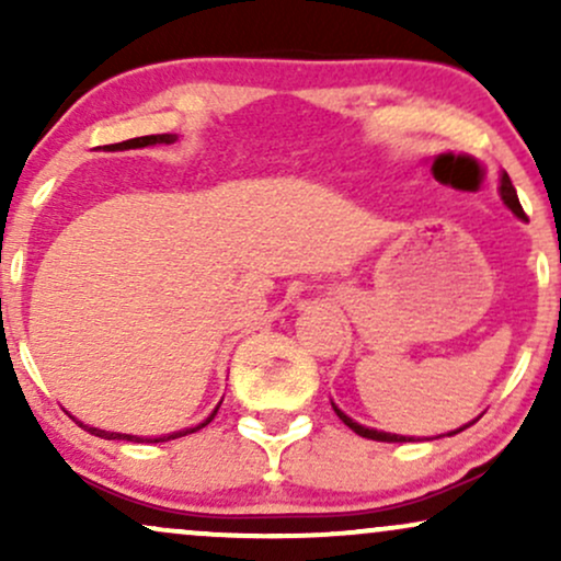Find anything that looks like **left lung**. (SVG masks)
<instances>
[{"instance_id":"8db88e82","label":"left lung","mask_w":561,"mask_h":561,"mask_svg":"<svg viewBox=\"0 0 561 561\" xmlns=\"http://www.w3.org/2000/svg\"><path fill=\"white\" fill-rule=\"evenodd\" d=\"M499 195H501V199H504V205L508 210H512L514 216L517 218H523L525 221V210H523V205H519V199H517V192H514V186H512V179H508V173L504 171L501 173V186H499ZM332 409H334V414L340 416V420H343L347 427L353 430V433L356 435H362V437H369V440H379V443H409V440H414V437H409V435H396V433H382V430H375V427H364V424H358L356 420H351V416L345 414L343 409H340L337 403H332ZM472 424V422H469ZM469 424H465V427H459V430H454V433H448V435H456V433H461V430H467ZM443 437V435H440Z\"/></svg>"}]
</instances>
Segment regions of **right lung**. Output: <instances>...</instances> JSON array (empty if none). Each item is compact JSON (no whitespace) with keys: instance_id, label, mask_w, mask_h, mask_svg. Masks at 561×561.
I'll return each mask as SVG.
<instances>
[{"instance_id":"1","label":"right lung","mask_w":561,"mask_h":561,"mask_svg":"<svg viewBox=\"0 0 561 561\" xmlns=\"http://www.w3.org/2000/svg\"><path fill=\"white\" fill-rule=\"evenodd\" d=\"M176 139H179L176 134H150V137H137V139H126V141H118V145H107V150H139V147H150V145H173V141H176ZM218 405H221V403H218ZM218 405H216L214 411H210L208 416H205L203 422L195 424V427H184V430H179V433H169V435H160V437H139V435H126V433H111V430L89 427V424L79 422V420H76V416H73V420H76V424H79V427L87 430V433H92V435H96V437H105V440L163 443V440H173V437H184V435H190V433H197L199 427H205V424H210V422H214V416H216Z\"/></svg>"}]
</instances>
